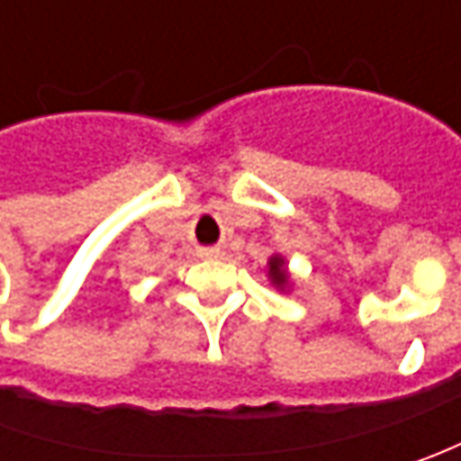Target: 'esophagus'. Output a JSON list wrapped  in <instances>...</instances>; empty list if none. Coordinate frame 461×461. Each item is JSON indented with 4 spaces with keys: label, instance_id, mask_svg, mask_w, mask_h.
I'll return each instance as SVG.
<instances>
[{
    "label": "esophagus",
    "instance_id": "1",
    "mask_svg": "<svg viewBox=\"0 0 461 461\" xmlns=\"http://www.w3.org/2000/svg\"><path fill=\"white\" fill-rule=\"evenodd\" d=\"M218 254H221V249H212V246H210V249H200V257L212 258V257H218Z\"/></svg>",
    "mask_w": 461,
    "mask_h": 461
}]
</instances>
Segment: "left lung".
Here are the masks:
<instances>
[{
  "label": "left lung",
  "mask_w": 461,
  "mask_h": 461,
  "mask_svg": "<svg viewBox=\"0 0 461 461\" xmlns=\"http://www.w3.org/2000/svg\"><path fill=\"white\" fill-rule=\"evenodd\" d=\"M267 279L272 282V287L279 290V293H290L294 285L293 275L287 269V258L282 254H272L269 261H267Z\"/></svg>",
  "instance_id": "obj_1"
}]
</instances>
